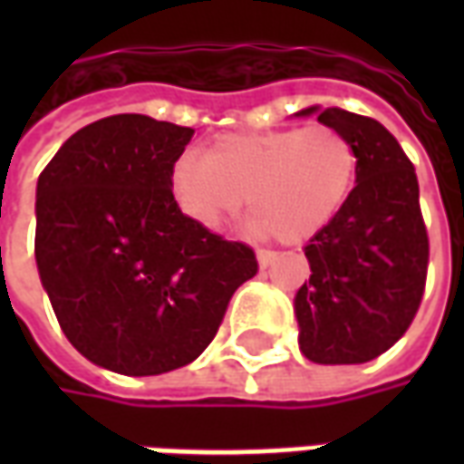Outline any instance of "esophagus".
Instances as JSON below:
<instances>
[{"label":"esophagus","instance_id":"obj_1","mask_svg":"<svg viewBox=\"0 0 464 464\" xmlns=\"http://www.w3.org/2000/svg\"><path fill=\"white\" fill-rule=\"evenodd\" d=\"M256 258H258V266H261V268H268V266H271V263L278 258V253L266 251V248H261V251L256 253Z\"/></svg>","mask_w":464,"mask_h":464}]
</instances>
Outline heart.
<instances>
[{"mask_svg":"<svg viewBox=\"0 0 464 464\" xmlns=\"http://www.w3.org/2000/svg\"><path fill=\"white\" fill-rule=\"evenodd\" d=\"M358 179V151L333 126L236 131L183 153L169 171L176 208L201 228H218L248 203V231L303 243L341 213Z\"/></svg>","mask_w":464,"mask_h":464,"instance_id":"obj_1","label":"heart"}]
</instances>
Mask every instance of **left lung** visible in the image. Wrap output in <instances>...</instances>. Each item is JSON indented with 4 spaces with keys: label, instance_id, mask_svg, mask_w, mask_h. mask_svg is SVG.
<instances>
[{
    "label": "left lung",
    "instance_id": "8db88e82",
    "mask_svg": "<svg viewBox=\"0 0 464 464\" xmlns=\"http://www.w3.org/2000/svg\"><path fill=\"white\" fill-rule=\"evenodd\" d=\"M355 143L358 179L341 213L303 248L311 278L295 293L298 345L321 365L378 358L405 335L428 278V228L415 166L375 119L311 106Z\"/></svg>",
    "mask_w": 464,
    "mask_h": 464
}]
</instances>
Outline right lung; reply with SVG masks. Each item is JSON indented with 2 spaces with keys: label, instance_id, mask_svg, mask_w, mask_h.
Instances as JSON below:
<instances>
[{
  "label": "right lung",
  "instance_id": "add662e5",
  "mask_svg": "<svg viewBox=\"0 0 464 464\" xmlns=\"http://www.w3.org/2000/svg\"><path fill=\"white\" fill-rule=\"evenodd\" d=\"M193 129L143 114L69 136L36 181L34 256L56 321L86 360L161 375L208 348L256 253L188 221L169 171Z\"/></svg>",
  "mask_w": 464,
  "mask_h": 464
}]
</instances>
